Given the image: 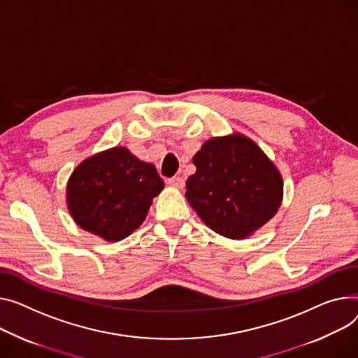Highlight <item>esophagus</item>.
I'll use <instances>...</instances> for the list:
<instances>
[{
	"label": "esophagus",
	"instance_id": "1",
	"mask_svg": "<svg viewBox=\"0 0 358 358\" xmlns=\"http://www.w3.org/2000/svg\"><path fill=\"white\" fill-rule=\"evenodd\" d=\"M166 182H169L171 187H176V188H182L184 187V180L181 177H171L166 180Z\"/></svg>",
	"mask_w": 358,
	"mask_h": 358
}]
</instances>
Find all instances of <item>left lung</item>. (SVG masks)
I'll list each match as a JSON object with an SVG mask.
<instances>
[{
  "instance_id": "1",
  "label": "left lung",
  "mask_w": 358,
  "mask_h": 358,
  "mask_svg": "<svg viewBox=\"0 0 358 358\" xmlns=\"http://www.w3.org/2000/svg\"><path fill=\"white\" fill-rule=\"evenodd\" d=\"M185 197L200 219L229 239H243L269 222L282 201V178L253 141L229 135L194 155Z\"/></svg>"
}]
</instances>
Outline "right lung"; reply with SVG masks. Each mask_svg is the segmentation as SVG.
Segmentation results:
<instances>
[{"instance_id":"add662e5","label":"right lung","mask_w":358,"mask_h":358,"mask_svg":"<svg viewBox=\"0 0 358 358\" xmlns=\"http://www.w3.org/2000/svg\"><path fill=\"white\" fill-rule=\"evenodd\" d=\"M164 181L155 166L127 148H112L83 161L67 184L71 217L108 242L125 239L145 220Z\"/></svg>"}]
</instances>
